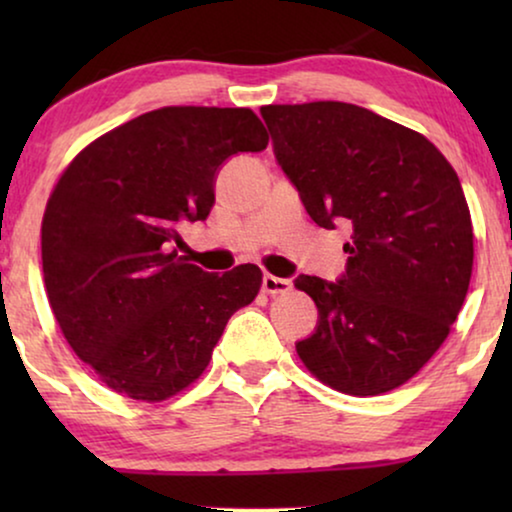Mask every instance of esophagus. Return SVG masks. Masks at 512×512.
<instances>
[{
    "mask_svg": "<svg viewBox=\"0 0 512 512\" xmlns=\"http://www.w3.org/2000/svg\"><path fill=\"white\" fill-rule=\"evenodd\" d=\"M263 291L268 296H279V293H289L291 291V282L289 279L275 277V275H265L263 277Z\"/></svg>",
    "mask_w": 512,
    "mask_h": 512,
    "instance_id": "esophagus-1",
    "label": "esophagus"
}]
</instances>
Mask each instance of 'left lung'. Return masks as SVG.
<instances>
[{
	"mask_svg": "<svg viewBox=\"0 0 512 512\" xmlns=\"http://www.w3.org/2000/svg\"><path fill=\"white\" fill-rule=\"evenodd\" d=\"M261 114L312 221L352 228L340 282L296 279L319 310L300 361L342 394H387L429 363L464 305L473 223L457 172L424 135L356 104Z\"/></svg>",
	"mask_w": 512,
	"mask_h": 512,
	"instance_id": "obj_1",
	"label": "left lung"
}]
</instances>
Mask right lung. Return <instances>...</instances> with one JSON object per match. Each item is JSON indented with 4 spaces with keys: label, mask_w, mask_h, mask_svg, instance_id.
Segmentation results:
<instances>
[{
    "label": "right lung",
    "mask_w": 512,
    "mask_h": 512,
    "mask_svg": "<svg viewBox=\"0 0 512 512\" xmlns=\"http://www.w3.org/2000/svg\"><path fill=\"white\" fill-rule=\"evenodd\" d=\"M251 109L163 107L104 132L60 174L41 221L46 296L100 382L160 403L198 380L263 272H202L172 247L205 221L223 160L263 151Z\"/></svg>",
    "instance_id": "add662e5"
}]
</instances>
